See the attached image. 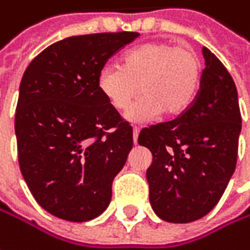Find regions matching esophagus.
I'll return each mask as SVG.
<instances>
[{
	"label": "esophagus",
	"mask_w": 250,
	"mask_h": 250,
	"mask_svg": "<svg viewBox=\"0 0 250 250\" xmlns=\"http://www.w3.org/2000/svg\"><path fill=\"white\" fill-rule=\"evenodd\" d=\"M139 128L137 127H134L133 128V142H134V145H137V137H139Z\"/></svg>",
	"instance_id": "obj_1"
}]
</instances>
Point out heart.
<instances>
[{"instance_id": "b5f03b06", "label": "heart", "mask_w": 250, "mask_h": 250, "mask_svg": "<svg viewBox=\"0 0 250 250\" xmlns=\"http://www.w3.org/2000/svg\"><path fill=\"white\" fill-rule=\"evenodd\" d=\"M202 79V64L189 48L165 41H150L130 50L123 65L107 64L97 76V88L114 110H125L131 123L150 122L160 114L180 116L194 100Z\"/></svg>"}]
</instances>
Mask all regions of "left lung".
Instances as JSON below:
<instances>
[{"instance_id":"left-lung-1","label":"left lung","mask_w":250,"mask_h":250,"mask_svg":"<svg viewBox=\"0 0 250 250\" xmlns=\"http://www.w3.org/2000/svg\"><path fill=\"white\" fill-rule=\"evenodd\" d=\"M202 53L205 70L190 107L171 122L143 128L137 140L153 156L146 171L151 209L170 223L208 215L236 167L238 90L220 60L206 47Z\"/></svg>"}]
</instances>
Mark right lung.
<instances>
[{"label": "right lung", "mask_w": 250, "mask_h": 250, "mask_svg": "<svg viewBox=\"0 0 250 250\" xmlns=\"http://www.w3.org/2000/svg\"><path fill=\"white\" fill-rule=\"evenodd\" d=\"M139 33L76 35L30 62L15 110L22 177L56 217L87 222L111 200V185L133 147V128L97 88L107 60Z\"/></svg>", "instance_id": "obj_1"}]
</instances>
